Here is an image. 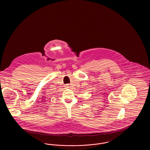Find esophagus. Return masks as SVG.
I'll return each mask as SVG.
<instances>
[{
	"instance_id": "34e87169",
	"label": "esophagus",
	"mask_w": 150,
	"mask_h": 150,
	"mask_svg": "<svg viewBox=\"0 0 150 150\" xmlns=\"http://www.w3.org/2000/svg\"><path fill=\"white\" fill-rule=\"evenodd\" d=\"M66 86H68V84H66Z\"/></svg>"
}]
</instances>
